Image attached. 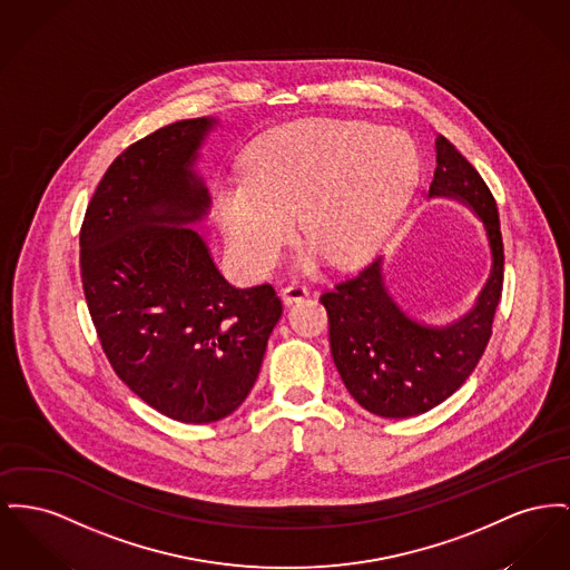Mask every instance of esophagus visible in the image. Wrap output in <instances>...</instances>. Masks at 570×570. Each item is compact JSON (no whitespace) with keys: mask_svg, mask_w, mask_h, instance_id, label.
<instances>
[{"mask_svg":"<svg viewBox=\"0 0 570 570\" xmlns=\"http://www.w3.org/2000/svg\"><path fill=\"white\" fill-rule=\"evenodd\" d=\"M307 297V288L303 284H288L284 291H282V299L286 305H293V303L302 302Z\"/></svg>","mask_w":570,"mask_h":570,"instance_id":"1","label":"esophagus"}]
</instances>
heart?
Here are the masks:
<instances>
[{
	"label": "heart",
	"mask_w": 570,
	"mask_h": 570,
	"mask_svg": "<svg viewBox=\"0 0 570 570\" xmlns=\"http://www.w3.org/2000/svg\"><path fill=\"white\" fill-rule=\"evenodd\" d=\"M415 180L409 135L312 118L263 135L247 155V176L217 185L215 210L236 258L252 271L275 265L293 235V215L309 236L303 268L325 256L353 267L392 230Z\"/></svg>",
	"instance_id": "1"
}]
</instances>
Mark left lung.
I'll return each instance as SVG.
<instances>
[{"label": "left lung", "mask_w": 570, "mask_h": 570, "mask_svg": "<svg viewBox=\"0 0 570 570\" xmlns=\"http://www.w3.org/2000/svg\"><path fill=\"white\" fill-rule=\"evenodd\" d=\"M429 198L468 204L484 224L491 275L465 316L445 327L409 318L385 288L383 258L337 282L321 303L330 316L334 364L348 394L381 417H413L452 396L478 366L502 297L503 240L498 204L468 159L443 137Z\"/></svg>", "instance_id": "obj_1"}]
</instances>
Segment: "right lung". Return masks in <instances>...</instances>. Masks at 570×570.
Returning <instances> with one entry per match:
<instances>
[{
  "label": "right lung",
  "instance_id": "obj_1",
  "mask_svg": "<svg viewBox=\"0 0 570 570\" xmlns=\"http://www.w3.org/2000/svg\"><path fill=\"white\" fill-rule=\"evenodd\" d=\"M213 125L180 120L122 150L79 233L83 295L111 368L141 401L185 424L238 409L282 316L271 284H228L187 226L210 206L194 166Z\"/></svg>",
  "mask_w": 570,
  "mask_h": 570
}]
</instances>
